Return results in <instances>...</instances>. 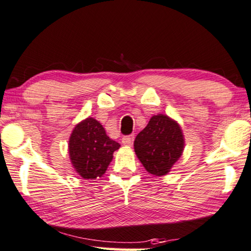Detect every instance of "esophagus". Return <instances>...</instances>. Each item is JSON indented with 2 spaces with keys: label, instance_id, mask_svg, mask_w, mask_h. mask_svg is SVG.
I'll return each mask as SVG.
<instances>
[{
  "label": "esophagus",
  "instance_id": "esophagus-1",
  "mask_svg": "<svg viewBox=\"0 0 251 251\" xmlns=\"http://www.w3.org/2000/svg\"><path fill=\"white\" fill-rule=\"evenodd\" d=\"M133 138H135V136H133V135L125 136V137H122V144L126 145V146H131L132 142H133Z\"/></svg>",
  "mask_w": 251,
  "mask_h": 251
}]
</instances>
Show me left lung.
<instances>
[{
    "instance_id": "1",
    "label": "left lung",
    "mask_w": 251,
    "mask_h": 251,
    "mask_svg": "<svg viewBox=\"0 0 251 251\" xmlns=\"http://www.w3.org/2000/svg\"><path fill=\"white\" fill-rule=\"evenodd\" d=\"M133 148L139 161L150 174L166 175L181 157L184 137L178 123L167 115H153L136 136Z\"/></svg>"
}]
</instances>
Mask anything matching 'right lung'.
<instances>
[{
  "label": "right lung",
  "instance_id": "obj_1",
  "mask_svg": "<svg viewBox=\"0 0 251 251\" xmlns=\"http://www.w3.org/2000/svg\"><path fill=\"white\" fill-rule=\"evenodd\" d=\"M119 149V143L110 139L100 122L93 118L78 123L69 138L71 164L80 176L89 180L105 174L114 151Z\"/></svg>",
  "mask_w": 251,
  "mask_h": 251
}]
</instances>
